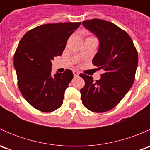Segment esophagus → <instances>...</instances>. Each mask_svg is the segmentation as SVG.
<instances>
[{
	"mask_svg": "<svg viewBox=\"0 0 150 150\" xmlns=\"http://www.w3.org/2000/svg\"><path fill=\"white\" fill-rule=\"evenodd\" d=\"M79 72H77V71H73V75H74V77H78V75H79Z\"/></svg>",
	"mask_w": 150,
	"mask_h": 150,
	"instance_id": "1",
	"label": "esophagus"
}]
</instances>
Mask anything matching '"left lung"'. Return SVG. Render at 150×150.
Instances as JSON below:
<instances>
[{
	"label": "left lung",
	"mask_w": 150,
	"mask_h": 150,
	"mask_svg": "<svg viewBox=\"0 0 150 150\" xmlns=\"http://www.w3.org/2000/svg\"><path fill=\"white\" fill-rule=\"evenodd\" d=\"M83 25L99 39V51L92 60L104 73L94 81L86 74L81 89L83 104L90 111L104 112L114 108L132 86L138 65V52L129 35L112 22L93 19Z\"/></svg>",
	"instance_id": "1"
}]
</instances>
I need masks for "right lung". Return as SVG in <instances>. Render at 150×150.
Listing matches in <instances>:
<instances>
[{
	"label": "right lung",
	"mask_w": 150,
	"mask_h": 150,
	"mask_svg": "<svg viewBox=\"0 0 150 150\" xmlns=\"http://www.w3.org/2000/svg\"><path fill=\"white\" fill-rule=\"evenodd\" d=\"M81 24L64 22L36 27L22 37L16 48L13 64L19 91L39 111L54 112L63 103L73 73L66 69L52 76L51 61L62 55L69 37Z\"/></svg>",
	"instance_id": "add662e5"
}]
</instances>
